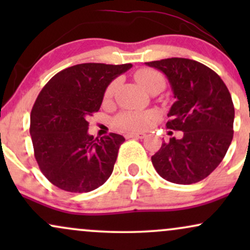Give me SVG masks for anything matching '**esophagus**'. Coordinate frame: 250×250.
I'll return each instance as SVG.
<instances>
[{"label": "esophagus", "instance_id": "obj_1", "mask_svg": "<svg viewBox=\"0 0 250 250\" xmlns=\"http://www.w3.org/2000/svg\"><path fill=\"white\" fill-rule=\"evenodd\" d=\"M128 139H145L146 134L143 133H131V134H127Z\"/></svg>", "mask_w": 250, "mask_h": 250}]
</instances>
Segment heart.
<instances>
[{
    "label": "heart",
    "mask_w": 250,
    "mask_h": 250,
    "mask_svg": "<svg viewBox=\"0 0 250 250\" xmlns=\"http://www.w3.org/2000/svg\"><path fill=\"white\" fill-rule=\"evenodd\" d=\"M135 80L141 85V88L148 93L154 88H165V79L159 71L149 68H142L135 73ZM117 88V81H113L104 91V100H110L114 96ZM154 119L153 113H142V111H125L115 117V125L125 130H143L147 129Z\"/></svg>",
    "instance_id": "heart-1"
}]
</instances>
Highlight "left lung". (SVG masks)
Segmentation results:
<instances>
[{
  "label": "left lung",
  "instance_id": "8db88e82",
  "mask_svg": "<svg viewBox=\"0 0 250 250\" xmlns=\"http://www.w3.org/2000/svg\"><path fill=\"white\" fill-rule=\"evenodd\" d=\"M167 76L176 101L167 128L183 137L163 142L151 156L161 177L177 185L206 179L223 160L233 140L234 104L221 77L202 63L171 57L146 62Z\"/></svg>",
  "mask_w": 250,
  "mask_h": 250
}]
</instances>
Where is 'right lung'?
<instances>
[{
  "instance_id": "right-lung-1",
  "label": "right lung",
  "mask_w": 250,
  "mask_h": 250,
  "mask_svg": "<svg viewBox=\"0 0 250 250\" xmlns=\"http://www.w3.org/2000/svg\"><path fill=\"white\" fill-rule=\"evenodd\" d=\"M133 67L82 63L60 71L43 87L30 113L35 159L49 182L70 193L99 188L113 173L122 135L88 134L109 83Z\"/></svg>"
}]
</instances>
